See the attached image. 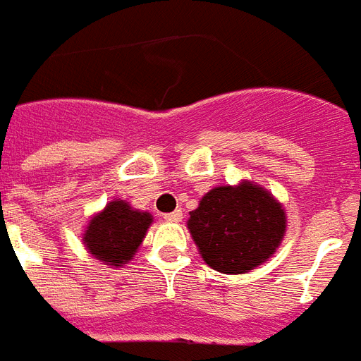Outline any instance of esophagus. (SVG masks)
Wrapping results in <instances>:
<instances>
[{"label": "esophagus", "instance_id": "esophagus-1", "mask_svg": "<svg viewBox=\"0 0 361 361\" xmlns=\"http://www.w3.org/2000/svg\"><path fill=\"white\" fill-rule=\"evenodd\" d=\"M181 218H183L181 210H173V212H170V214H164V220L172 221V224H178V221H181Z\"/></svg>", "mask_w": 361, "mask_h": 361}]
</instances>
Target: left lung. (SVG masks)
<instances>
[{"label":"left lung","mask_w":361,"mask_h":361,"mask_svg":"<svg viewBox=\"0 0 361 361\" xmlns=\"http://www.w3.org/2000/svg\"><path fill=\"white\" fill-rule=\"evenodd\" d=\"M188 228L210 268L239 276L276 255L287 231V214L268 189L241 180L210 189L189 212Z\"/></svg>","instance_id":"1"}]
</instances>
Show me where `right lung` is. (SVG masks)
<instances>
[{"label": "right lung", "mask_w": 361, "mask_h": 361, "mask_svg": "<svg viewBox=\"0 0 361 361\" xmlns=\"http://www.w3.org/2000/svg\"><path fill=\"white\" fill-rule=\"evenodd\" d=\"M151 224L153 216L149 212L137 210L122 199H113L90 218L82 243L95 260L122 268L137 252Z\"/></svg>", "instance_id": "right-lung-1"}]
</instances>
